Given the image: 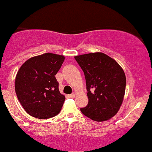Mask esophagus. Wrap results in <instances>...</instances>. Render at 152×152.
Here are the masks:
<instances>
[{
  "mask_svg": "<svg viewBox=\"0 0 152 152\" xmlns=\"http://www.w3.org/2000/svg\"><path fill=\"white\" fill-rule=\"evenodd\" d=\"M75 97V94H69V97H70V98H74Z\"/></svg>",
  "mask_w": 152,
  "mask_h": 152,
  "instance_id": "obj_1",
  "label": "esophagus"
}]
</instances>
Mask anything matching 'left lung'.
I'll return each instance as SVG.
<instances>
[{
  "label": "left lung",
  "instance_id": "left-lung-1",
  "mask_svg": "<svg viewBox=\"0 0 152 152\" xmlns=\"http://www.w3.org/2000/svg\"><path fill=\"white\" fill-rule=\"evenodd\" d=\"M85 74L88 104L82 113L96 122L114 117L124 99L126 77L120 65L102 53L75 57Z\"/></svg>",
  "mask_w": 152,
  "mask_h": 152
}]
</instances>
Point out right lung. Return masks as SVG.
I'll return each mask as SVG.
<instances>
[{"label":"right lung","instance_id":"obj_1","mask_svg":"<svg viewBox=\"0 0 152 152\" xmlns=\"http://www.w3.org/2000/svg\"><path fill=\"white\" fill-rule=\"evenodd\" d=\"M65 60L62 55L45 53L28 59L15 77V93L28 115L48 119L60 113L65 97L59 91L55 75Z\"/></svg>","mask_w":152,"mask_h":152}]
</instances>
